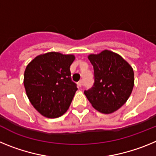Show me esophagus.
Returning <instances> with one entry per match:
<instances>
[{
  "mask_svg": "<svg viewBox=\"0 0 156 156\" xmlns=\"http://www.w3.org/2000/svg\"><path fill=\"white\" fill-rule=\"evenodd\" d=\"M83 80H80L79 82H78V86H79L80 87H81L83 86Z\"/></svg>",
  "mask_w": 156,
  "mask_h": 156,
  "instance_id": "34e87169",
  "label": "esophagus"
}]
</instances>
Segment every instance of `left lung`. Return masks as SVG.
<instances>
[{
	"mask_svg": "<svg viewBox=\"0 0 156 156\" xmlns=\"http://www.w3.org/2000/svg\"><path fill=\"white\" fill-rule=\"evenodd\" d=\"M94 68V85L84 90L95 109L112 113L126 103L134 85L132 67L120 55L105 50L88 56Z\"/></svg>",
	"mask_w": 156,
	"mask_h": 156,
	"instance_id": "8db88e82",
	"label": "left lung"
}]
</instances>
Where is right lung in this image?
Masks as SVG:
<instances>
[{
  "label": "right lung",
  "mask_w": 156,
  "mask_h": 156,
  "mask_svg": "<svg viewBox=\"0 0 156 156\" xmlns=\"http://www.w3.org/2000/svg\"><path fill=\"white\" fill-rule=\"evenodd\" d=\"M75 57L49 52L29 63L24 73V86L29 100L41 115L57 118L68 110L77 90L71 79L70 66Z\"/></svg>",
  "instance_id": "add662e5"
}]
</instances>
